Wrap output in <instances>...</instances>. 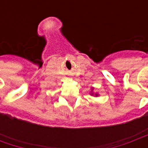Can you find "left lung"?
<instances>
[{"mask_svg":"<svg viewBox=\"0 0 148 148\" xmlns=\"http://www.w3.org/2000/svg\"><path fill=\"white\" fill-rule=\"evenodd\" d=\"M93 88H92V90H91V93H90V94H91L92 96H93V95H94V96H95V97H97V96H98V93H93Z\"/></svg>","mask_w":148,"mask_h":148,"instance_id":"8db88e82","label":"left lung"}]
</instances>
